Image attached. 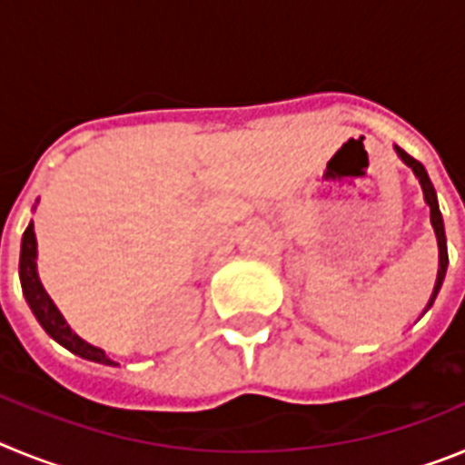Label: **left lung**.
I'll list each match as a JSON object with an SVG mask.
<instances>
[{
  "label": "left lung",
  "instance_id": "8db88e82",
  "mask_svg": "<svg viewBox=\"0 0 465 465\" xmlns=\"http://www.w3.org/2000/svg\"><path fill=\"white\" fill-rule=\"evenodd\" d=\"M396 153L401 155V160L405 163L408 167H412L414 176L419 179V183H421V191H424V200L426 204L430 207V223H433V230H435V237H438V252H440V268H438V279H435V286H433V295H430L429 300V307L433 305L435 295H438V291H440L442 286V279H445V272H447V240H445V223H442V213H440V207H438V197H435V188L433 183H430L429 179V172L424 170V165L419 163V160H414L412 155H408L402 149H398L396 146Z\"/></svg>",
  "mask_w": 465,
  "mask_h": 465
}]
</instances>
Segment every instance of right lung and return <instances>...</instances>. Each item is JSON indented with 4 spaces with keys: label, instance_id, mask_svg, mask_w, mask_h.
<instances>
[{
    "label": "right lung",
    "instance_id": "add662e5",
    "mask_svg": "<svg viewBox=\"0 0 465 465\" xmlns=\"http://www.w3.org/2000/svg\"><path fill=\"white\" fill-rule=\"evenodd\" d=\"M18 270H20V286H23L27 305H30V310L35 312L36 322L41 323V328H44V331H46L55 342H60L64 349H69L72 354L81 356V359H88V361H94V363H104V365H118L116 361H111L109 356L104 354V349L88 344L67 326L64 316L60 314V310H57L55 305H53L51 295H48L46 289L41 286L39 274H36L35 223L27 225L23 232Z\"/></svg>",
    "mask_w": 465,
    "mask_h": 465
}]
</instances>
